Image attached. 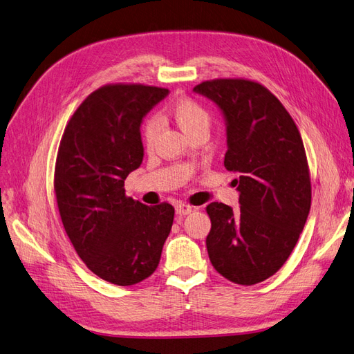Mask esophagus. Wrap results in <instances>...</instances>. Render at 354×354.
Segmentation results:
<instances>
[{"mask_svg":"<svg viewBox=\"0 0 354 354\" xmlns=\"http://www.w3.org/2000/svg\"><path fill=\"white\" fill-rule=\"evenodd\" d=\"M192 211H193V206H190V205H187V203H178V205L176 206V212H177L180 216L189 215Z\"/></svg>","mask_w":354,"mask_h":354,"instance_id":"obj_1","label":"esophagus"}]
</instances>
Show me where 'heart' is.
Here are the masks:
<instances>
[{"label": "heart", "mask_w": 354, "mask_h": 354, "mask_svg": "<svg viewBox=\"0 0 354 354\" xmlns=\"http://www.w3.org/2000/svg\"><path fill=\"white\" fill-rule=\"evenodd\" d=\"M167 117L190 138L194 133H206L211 124V115L202 104L190 98H181L169 105ZM158 126L153 120H149L143 127V142L151 146L156 136Z\"/></svg>", "instance_id": "heart-1"}]
</instances>
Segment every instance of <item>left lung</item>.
Wrapping results in <instances>:
<instances>
[{
    "instance_id": "1",
    "label": "left lung",
    "mask_w": 354,
    "mask_h": 354,
    "mask_svg": "<svg viewBox=\"0 0 354 354\" xmlns=\"http://www.w3.org/2000/svg\"><path fill=\"white\" fill-rule=\"evenodd\" d=\"M193 91L221 111L227 130L224 165L239 176V211L221 202L206 206L211 263L236 284H258L288 259L310 211L300 133L283 104L256 82L215 79Z\"/></svg>"
}]
</instances>
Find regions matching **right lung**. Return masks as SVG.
Listing matches in <instances>:
<instances>
[{"label": "right lung", "mask_w": 354, "mask_h": 354, "mask_svg": "<svg viewBox=\"0 0 354 354\" xmlns=\"http://www.w3.org/2000/svg\"><path fill=\"white\" fill-rule=\"evenodd\" d=\"M168 93L106 84L80 104L61 138L54 176L61 221L80 259L115 286L152 275L171 231V205H143L124 190L143 161V117Z\"/></svg>", "instance_id": "1"}]
</instances>
